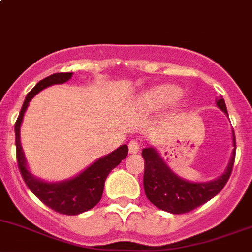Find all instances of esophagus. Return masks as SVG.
Listing matches in <instances>:
<instances>
[{
    "label": "esophagus",
    "mask_w": 252,
    "mask_h": 252,
    "mask_svg": "<svg viewBox=\"0 0 252 252\" xmlns=\"http://www.w3.org/2000/svg\"><path fill=\"white\" fill-rule=\"evenodd\" d=\"M128 148H129V153L130 154H136L139 150H140V144L138 141L133 140L128 144Z\"/></svg>",
    "instance_id": "34e87169"
}]
</instances>
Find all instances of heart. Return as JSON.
Instances as JSON below:
<instances>
[{
    "label": "heart",
    "mask_w": 252,
    "mask_h": 252,
    "mask_svg": "<svg viewBox=\"0 0 252 252\" xmlns=\"http://www.w3.org/2000/svg\"><path fill=\"white\" fill-rule=\"evenodd\" d=\"M181 89L176 85L165 84L153 87L143 96V103L149 109H160L172 104L180 97Z\"/></svg>",
    "instance_id": "heart-1"
}]
</instances>
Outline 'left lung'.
Returning <instances> with one entry per match:
<instances>
[{
  "label": "left lung",
  "instance_id": "8db88e82",
  "mask_svg": "<svg viewBox=\"0 0 252 252\" xmlns=\"http://www.w3.org/2000/svg\"><path fill=\"white\" fill-rule=\"evenodd\" d=\"M219 109L228 116L223 97L217 101ZM233 151L228 166L220 176L207 182H191L176 175L155 148H145L141 155L145 162L144 191L149 201L162 211L183 214L193 211L219 193L228 182L235 160V135L233 130Z\"/></svg>",
  "mask_w": 252,
  "mask_h": 252
}]
</instances>
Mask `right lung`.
Listing matches in <instances>:
<instances>
[{"label":"right lung","mask_w":252,"mask_h":252,"mask_svg":"<svg viewBox=\"0 0 252 252\" xmlns=\"http://www.w3.org/2000/svg\"><path fill=\"white\" fill-rule=\"evenodd\" d=\"M71 77L72 72H60V74L50 75L39 81L24 99V103L19 112L16 124H14V131H16L17 162H18L22 177L29 189L53 211L61 214H66V216H77V214L90 211L98 203L102 193H103L107 176L122 162V160L126 158L128 146L126 144L121 145L118 149L112 151L108 155L99 158L89 167L85 168L82 172L69 180L48 182V181L38 178L28 170L26 156H24L23 149L21 145V134H19L24 113H26L32 98L41 90L53 86V85L64 84V82L69 81Z\"/></svg>","instance_id":"obj_1"}]
</instances>
